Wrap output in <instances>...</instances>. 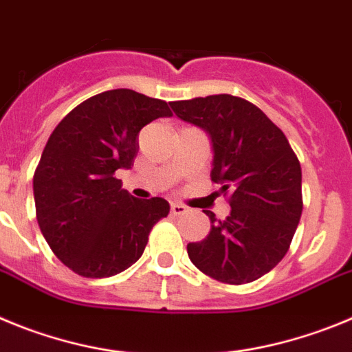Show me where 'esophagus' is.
Wrapping results in <instances>:
<instances>
[{
  "instance_id": "34e87169",
  "label": "esophagus",
  "mask_w": 352,
  "mask_h": 352,
  "mask_svg": "<svg viewBox=\"0 0 352 352\" xmlns=\"http://www.w3.org/2000/svg\"><path fill=\"white\" fill-rule=\"evenodd\" d=\"M170 210H172L173 215H182V214H186L189 208L186 207V205H182V204H172V205H170Z\"/></svg>"
}]
</instances>
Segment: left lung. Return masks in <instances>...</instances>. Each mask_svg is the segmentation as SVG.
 <instances>
[{
  "mask_svg": "<svg viewBox=\"0 0 352 352\" xmlns=\"http://www.w3.org/2000/svg\"><path fill=\"white\" fill-rule=\"evenodd\" d=\"M182 121L208 133L212 182L231 212L201 242L188 243L198 270L226 284L252 283L286 256L302 217V168L286 135L254 103L231 94L172 101Z\"/></svg>",
  "mask_w": 352,
  "mask_h": 352,
  "instance_id": "1",
  "label": "left lung"
}]
</instances>
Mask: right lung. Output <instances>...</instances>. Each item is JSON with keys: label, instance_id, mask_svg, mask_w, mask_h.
Wrapping results in <instances>:
<instances>
[{"label": "right lung", "instance_id": "right-lung-1", "mask_svg": "<svg viewBox=\"0 0 352 352\" xmlns=\"http://www.w3.org/2000/svg\"><path fill=\"white\" fill-rule=\"evenodd\" d=\"M170 116L166 101L112 89L82 101L52 131L33 177L36 221L75 274L103 278L124 272L168 215L166 199L135 198L116 172L133 166L140 129Z\"/></svg>", "mask_w": 352, "mask_h": 352}]
</instances>
